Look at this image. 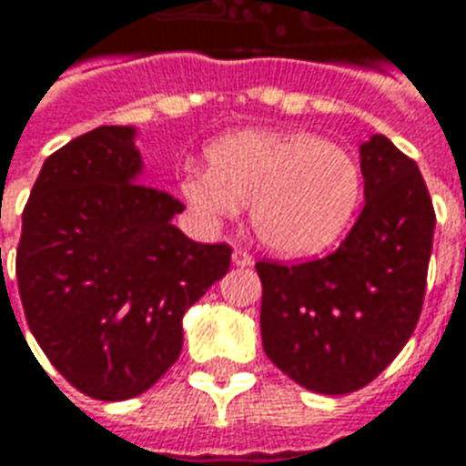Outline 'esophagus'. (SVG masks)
<instances>
[{
  "label": "esophagus",
  "mask_w": 466,
  "mask_h": 466,
  "mask_svg": "<svg viewBox=\"0 0 466 466\" xmlns=\"http://www.w3.org/2000/svg\"><path fill=\"white\" fill-rule=\"evenodd\" d=\"M232 264H237V267H252L254 257L247 249H242V247H237L232 252Z\"/></svg>",
  "instance_id": "34e87169"
}]
</instances>
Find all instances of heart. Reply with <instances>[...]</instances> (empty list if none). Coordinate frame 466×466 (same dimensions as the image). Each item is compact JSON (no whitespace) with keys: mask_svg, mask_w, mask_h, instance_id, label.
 Instances as JSON below:
<instances>
[{"mask_svg":"<svg viewBox=\"0 0 466 466\" xmlns=\"http://www.w3.org/2000/svg\"><path fill=\"white\" fill-rule=\"evenodd\" d=\"M209 172L192 169L179 192L204 227L252 204L257 239L282 257H312L342 239L364 194L360 162L307 132L242 129L207 147Z\"/></svg>","mask_w":466,"mask_h":466,"instance_id":"1","label":"heart"}]
</instances>
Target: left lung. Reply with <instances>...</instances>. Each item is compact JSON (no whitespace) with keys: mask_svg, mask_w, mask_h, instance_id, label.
Instances as JSON below:
<instances>
[{"mask_svg":"<svg viewBox=\"0 0 466 466\" xmlns=\"http://www.w3.org/2000/svg\"><path fill=\"white\" fill-rule=\"evenodd\" d=\"M364 209L339 249L304 264L257 262L262 344L319 394H350L410 342L427 287L434 207L420 167L374 134L360 147Z\"/></svg>","mask_w":466,"mask_h":466,"instance_id":"8db88e82","label":"left lung"}]
</instances>
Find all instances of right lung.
Instances as JSON below:
<instances>
[{"mask_svg": "<svg viewBox=\"0 0 466 466\" xmlns=\"http://www.w3.org/2000/svg\"><path fill=\"white\" fill-rule=\"evenodd\" d=\"M134 127H96L56 149L22 214L16 282L29 329L72 387L132 400L182 351V317L232 247L199 244L172 224L184 209L139 184Z\"/></svg>", "mask_w": 466, "mask_h": 466, "instance_id": "right-lung-1", "label": "right lung"}]
</instances>
